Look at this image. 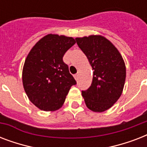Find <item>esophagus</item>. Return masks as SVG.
<instances>
[{
  "instance_id": "obj_1",
  "label": "esophagus",
  "mask_w": 147,
  "mask_h": 147,
  "mask_svg": "<svg viewBox=\"0 0 147 147\" xmlns=\"http://www.w3.org/2000/svg\"><path fill=\"white\" fill-rule=\"evenodd\" d=\"M74 77H75V78H76V80H78V74H76V75H74Z\"/></svg>"
}]
</instances>
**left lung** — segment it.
Returning <instances> with one entry per match:
<instances>
[{
  "instance_id": "8db88e82",
  "label": "left lung",
  "mask_w": 147,
  "mask_h": 147,
  "mask_svg": "<svg viewBox=\"0 0 147 147\" xmlns=\"http://www.w3.org/2000/svg\"><path fill=\"white\" fill-rule=\"evenodd\" d=\"M76 40L94 70L92 85L82 91L85 105L94 112L105 111L122 94L126 78L123 58L116 47L101 36L76 38Z\"/></svg>"
}]
</instances>
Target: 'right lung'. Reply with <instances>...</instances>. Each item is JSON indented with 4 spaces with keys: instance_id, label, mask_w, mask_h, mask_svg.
<instances>
[{
    "instance_id": "1",
    "label": "right lung",
    "mask_w": 147,
    "mask_h": 147,
    "mask_svg": "<svg viewBox=\"0 0 147 147\" xmlns=\"http://www.w3.org/2000/svg\"><path fill=\"white\" fill-rule=\"evenodd\" d=\"M76 43L72 37L49 34L29 53L23 69V84L29 99L40 109H59L76 81L62 58Z\"/></svg>"
}]
</instances>
